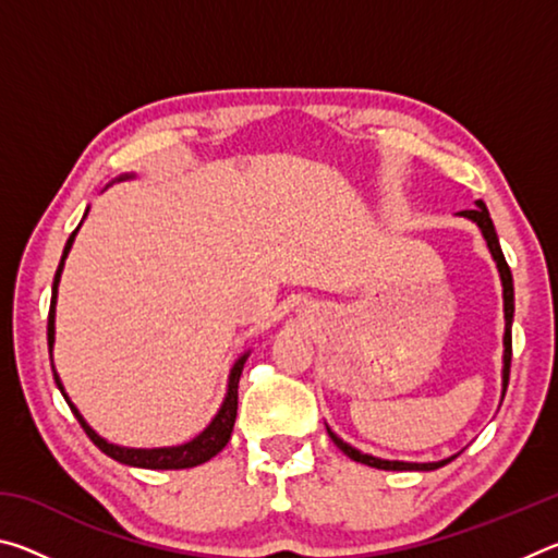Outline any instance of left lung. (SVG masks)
<instances>
[{
	"label": "left lung",
	"instance_id": "1",
	"mask_svg": "<svg viewBox=\"0 0 558 558\" xmlns=\"http://www.w3.org/2000/svg\"><path fill=\"white\" fill-rule=\"evenodd\" d=\"M458 216H465L472 223L477 226L480 233H483V239L487 241V248L493 253V260L497 263V270H499V280H502V300H505V354H502V399L507 393V384H509V364H512V319H514V282H512V270H509L507 260H505V253L499 248V239H497V231H495V223L489 219V211L487 206L483 204V199L475 202V209H468V211H460ZM329 438L335 440V446L344 452L347 458H352L356 462H362V465H369L376 470H418V472H430V470H438L442 465H448V462L456 460L460 452L456 456H450L446 460H438V462H405V460H384V458H376L369 456V452H362L349 446L342 438L337 436V433L327 426Z\"/></svg>",
	"mask_w": 558,
	"mask_h": 558
}]
</instances>
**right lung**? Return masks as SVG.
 <instances>
[{
    "mask_svg": "<svg viewBox=\"0 0 558 558\" xmlns=\"http://www.w3.org/2000/svg\"><path fill=\"white\" fill-rule=\"evenodd\" d=\"M135 174H122L120 179H132ZM88 216V209L86 214H83V219ZM83 223V221H81ZM78 223V229H81ZM78 229H75L69 241H65V248H63V256H61V263H59V270H56V278H53V290H51V310H49V354H51V362H53V342H56V298H59V282H61V272H63V263L65 258H69V251L71 245L75 241V233H78ZM251 352H243L239 359H235V364L231 366V374H229V389H226V396H223V403L221 409L216 411V415L211 418L209 426H206L199 436L182 442V446H169V448H125V446H116V442H108L106 438H100L96 430H93L86 418H83L81 411L75 409V405L71 403L69 393L63 391V384H61V376L56 374L53 364V379H56V386H59L65 403L71 405V411L75 418H78L81 428L86 430V436L96 442V446L106 452V456H110L112 460L122 462V465H130V468H145V470H184V468H196L202 465V462L211 460L214 456H219V452L226 448V442L231 440V433H233V423H235V411H239V379H241V372H243V364L245 359H248Z\"/></svg>",
    "mask_w": 558,
    "mask_h": 558,
    "instance_id": "right-lung-1",
    "label": "right lung"
}]
</instances>
